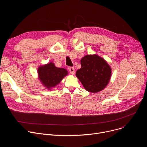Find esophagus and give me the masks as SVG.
Segmentation results:
<instances>
[{
	"instance_id": "34e87169",
	"label": "esophagus",
	"mask_w": 147,
	"mask_h": 147,
	"mask_svg": "<svg viewBox=\"0 0 147 147\" xmlns=\"http://www.w3.org/2000/svg\"><path fill=\"white\" fill-rule=\"evenodd\" d=\"M69 70L70 74H74V73H75V69H74V68L73 67H69Z\"/></svg>"
}]
</instances>
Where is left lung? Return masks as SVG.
I'll return each mask as SVG.
<instances>
[{
	"instance_id": "8db88e82",
	"label": "left lung",
	"mask_w": 147,
	"mask_h": 147,
	"mask_svg": "<svg viewBox=\"0 0 147 147\" xmlns=\"http://www.w3.org/2000/svg\"><path fill=\"white\" fill-rule=\"evenodd\" d=\"M81 66L76 75L87 91L96 93L107 86L112 70L104 59L96 54L87 55L81 59Z\"/></svg>"
}]
</instances>
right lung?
Returning a JSON list of instances; mask_svg holds the SVG:
<instances>
[{"label":"right lung","mask_w":147,"mask_h":147,"mask_svg":"<svg viewBox=\"0 0 147 147\" xmlns=\"http://www.w3.org/2000/svg\"><path fill=\"white\" fill-rule=\"evenodd\" d=\"M37 71L39 80L48 90L55 87L63 78L68 75L66 69L56 67L53 62L40 66Z\"/></svg>","instance_id":"right-lung-1"}]
</instances>
